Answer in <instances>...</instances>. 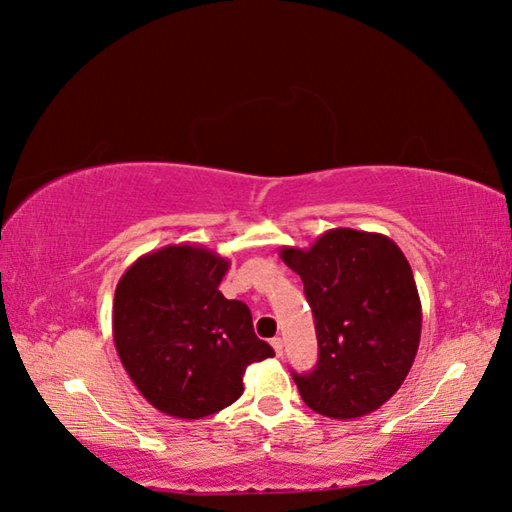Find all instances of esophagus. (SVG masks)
I'll return each mask as SVG.
<instances>
[{
  "label": "esophagus",
  "instance_id": "34e87169",
  "mask_svg": "<svg viewBox=\"0 0 512 512\" xmlns=\"http://www.w3.org/2000/svg\"><path fill=\"white\" fill-rule=\"evenodd\" d=\"M271 347H273V352H276V356H282V340L280 338H273Z\"/></svg>",
  "mask_w": 512,
  "mask_h": 512
}]
</instances>
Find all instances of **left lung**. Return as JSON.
<instances>
[{
    "label": "left lung",
    "mask_w": 512,
    "mask_h": 512,
    "mask_svg": "<svg viewBox=\"0 0 512 512\" xmlns=\"http://www.w3.org/2000/svg\"><path fill=\"white\" fill-rule=\"evenodd\" d=\"M282 262L303 280L319 361L294 375L303 402L329 418L377 411L402 386L421 342L423 312L398 243L335 227L310 248L285 246Z\"/></svg>",
    "instance_id": "obj_1"
}]
</instances>
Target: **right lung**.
Returning a JSON list of instances; mask_svg holds the SVG:
<instances>
[{"mask_svg":"<svg viewBox=\"0 0 512 512\" xmlns=\"http://www.w3.org/2000/svg\"><path fill=\"white\" fill-rule=\"evenodd\" d=\"M230 259L177 243L137 257L121 276L112 305V338L144 400L167 416L204 418L243 393L250 363L271 358L253 315L225 299Z\"/></svg>","mask_w":512,"mask_h":512,"instance_id":"1","label":"right lung"}]
</instances>
